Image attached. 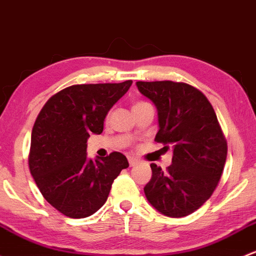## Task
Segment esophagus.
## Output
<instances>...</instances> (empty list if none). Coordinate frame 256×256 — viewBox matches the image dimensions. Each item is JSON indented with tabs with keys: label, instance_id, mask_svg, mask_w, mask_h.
<instances>
[{
	"label": "esophagus",
	"instance_id": "esophagus-1",
	"mask_svg": "<svg viewBox=\"0 0 256 256\" xmlns=\"http://www.w3.org/2000/svg\"><path fill=\"white\" fill-rule=\"evenodd\" d=\"M128 163H130V166H135V164L137 163V160H136V158H135V157H131V156H128Z\"/></svg>",
	"mask_w": 256,
	"mask_h": 256
}]
</instances>
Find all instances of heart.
Instances as JSON below:
<instances>
[{
  "mask_svg": "<svg viewBox=\"0 0 256 256\" xmlns=\"http://www.w3.org/2000/svg\"><path fill=\"white\" fill-rule=\"evenodd\" d=\"M137 104H142V103H136V104H135V106H137Z\"/></svg>",
  "mask_w": 256,
  "mask_h": 256,
  "instance_id": "1",
  "label": "heart"
}]
</instances>
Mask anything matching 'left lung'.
Here are the masks:
<instances>
[{"instance_id":"8db88e82","label":"left lung","mask_w":256,"mask_h":256,"mask_svg":"<svg viewBox=\"0 0 256 256\" xmlns=\"http://www.w3.org/2000/svg\"><path fill=\"white\" fill-rule=\"evenodd\" d=\"M158 112L154 141L173 146L166 172L150 164L144 186L148 202L164 216H188L211 198L227 158V141L208 99L192 86L173 80L136 82Z\"/></svg>"}]
</instances>
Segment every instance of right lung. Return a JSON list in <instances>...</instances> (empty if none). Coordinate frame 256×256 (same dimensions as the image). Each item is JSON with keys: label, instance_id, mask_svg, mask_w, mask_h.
<instances>
[{"label": "right lung", "instance_id": "1", "mask_svg": "<svg viewBox=\"0 0 256 256\" xmlns=\"http://www.w3.org/2000/svg\"><path fill=\"white\" fill-rule=\"evenodd\" d=\"M132 80L76 84L54 94L32 131L29 169L45 200L71 218H84L106 204L114 179L128 162L120 152L87 158V140L103 132L112 106Z\"/></svg>", "mask_w": 256, "mask_h": 256}]
</instances>
